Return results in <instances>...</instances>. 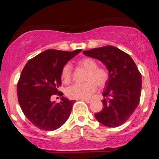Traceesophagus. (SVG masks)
<instances>
[{
  "instance_id": "34e87169",
  "label": "esophagus",
  "mask_w": 159,
  "mask_h": 159,
  "mask_svg": "<svg viewBox=\"0 0 159 159\" xmlns=\"http://www.w3.org/2000/svg\"><path fill=\"white\" fill-rule=\"evenodd\" d=\"M80 100H81V101H83V102H85L86 103H90L91 102L90 99H86V98H81V99H80Z\"/></svg>"
}]
</instances>
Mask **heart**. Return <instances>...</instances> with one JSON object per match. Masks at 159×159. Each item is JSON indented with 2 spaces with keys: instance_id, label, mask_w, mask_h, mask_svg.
<instances>
[{
  "instance_id": "heart-1",
  "label": "heart",
  "mask_w": 159,
  "mask_h": 159,
  "mask_svg": "<svg viewBox=\"0 0 159 159\" xmlns=\"http://www.w3.org/2000/svg\"><path fill=\"white\" fill-rule=\"evenodd\" d=\"M78 64L87 71L84 84H75L66 90V95L70 98L81 99L89 98L96 88V84L102 87L106 84L109 78L107 70L104 67H98L97 62L90 57L82 58L78 61ZM62 81L68 84L72 80V69L69 64L64 66L61 72Z\"/></svg>"
}]
</instances>
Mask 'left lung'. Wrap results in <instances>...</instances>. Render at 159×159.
Returning a JSON list of instances; mask_svg holds the SVG:
<instances>
[{
    "instance_id": "obj_1",
    "label": "left lung",
    "mask_w": 159,
    "mask_h": 159,
    "mask_svg": "<svg viewBox=\"0 0 159 159\" xmlns=\"http://www.w3.org/2000/svg\"><path fill=\"white\" fill-rule=\"evenodd\" d=\"M83 54L103 63L109 74L102 93L104 107L95 117L107 127L123 125L140 102L141 74L135 63L129 54L111 45L84 51Z\"/></svg>"
}]
</instances>
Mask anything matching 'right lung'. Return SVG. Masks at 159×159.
I'll return each mask as SVG.
<instances>
[{"label": "right lung", "mask_w": 159, "mask_h": 159, "mask_svg": "<svg viewBox=\"0 0 159 159\" xmlns=\"http://www.w3.org/2000/svg\"><path fill=\"white\" fill-rule=\"evenodd\" d=\"M81 51L48 49L28 61L24 67L17 85L18 99L24 114L36 127L54 131L68 120L75 101L62 96L61 102L55 103L51 97L63 96L58 90L62 69Z\"/></svg>", "instance_id": "right-lung-1"}]
</instances>
